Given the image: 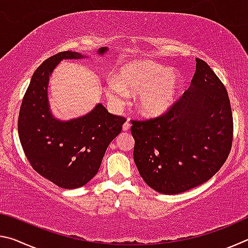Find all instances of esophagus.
I'll use <instances>...</instances> for the list:
<instances>
[{
	"mask_svg": "<svg viewBox=\"0 0 248 248\" xmlns=\"http://www.w3.org/2000/svg\"><path fill=\"white\" fill-rule=\"evenodd\" d=\"M130 125H131V124L129 123V120L125 121V123L124 124V125H123V130H124V131H129Z\"/></svg>",
	"mask_w": 248,
	"mask_h": 248,
	"instance_id": "34e87169",
	"label": "esophagus"
}]
</instances>
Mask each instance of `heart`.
<instances>
[{
  "label": "heart",
  "mask_w": 248,
  "mask_h": 248,
  "mask_svg": "<svg viewBox=\"0 0 248 248\" xmlns=\"http://www.w3.org/2000/svg\"><path fill=\"white\" fill-rule=\"evenodd\" d=\"M182 75L177 71L152 61H133L121 66L118 78L106 82V94L116 105L123 104L129 92L138 93V107L142 114L157 116L165 112L182 89Z\"/></svg>",
  "instance_id": "heart-1"
}]
</instances>
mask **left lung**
Segmentation results:
<instances>
[{"label":"left lung","instance_id":"1","mask_svg":"<svg viewBox=\"0 0 248 248\" xmlns=\"http://www.w3.org/2000/svg\"><path fill=\"white\" fill-rule=\"evenodd\" d=\"M191 84L165 114L131 120L133 158L144 182L176 195L209 180L228 158L233 116L223 83L196 59Z\"/></svg>","mask_w":248,"mask_h":248}]
</instances>
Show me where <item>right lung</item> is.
Instances as JSON below:
<instances>
[{"mask_svg":"<svg viewBox=\"0 0 248 248\" xmlns=\"http://www.w3.org/2000/svg\"><path fill=\"white\" fill-rule=\"evenodd\" d=\"M106 51L103 47L98 54ZM83 58L75 51L48 58L32 74L18 116V136L28 162L39 175L64 189L82 187L97 174L108 145L125 123L124 117L110 114L102 104L69 121L52 116L49 77L63 59Z\"/></svg>","mask_w":248,"mask_h":248,"instance_id":"1","label":"right lung"}]
</instances>
